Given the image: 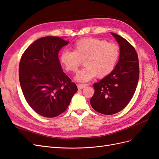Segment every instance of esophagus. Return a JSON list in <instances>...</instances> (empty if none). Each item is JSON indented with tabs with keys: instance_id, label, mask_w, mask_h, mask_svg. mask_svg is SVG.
Wrapping results in <instances>:
<instances>
[{
	"instance_id": "esophagus-1",
	"label": "esophagus",
	"mask_w": 159,
	"mask_h": 159,
	"mask_svg": "<svg viewBox=\"0 0 159 159\" xmlns=\"http://www.w3.org/2000/svg\"><path fill=\"white\" fill-rule=\"evenodd\" d=\"M85 86H86V85H85V84H78V89H81L84 88Z\"/></svg>"
}]
</instances>
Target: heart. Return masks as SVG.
<instances>
[{
  "mask_svg": "<svg viewBox=\"0 0 159 159\" xmlns=\"http://www.w3.org/2000/svg\"><path fill=\"white\" fill-rule=\"evenodd\" d=\"M119 55V47L114 43L96 38H84L75 43L74 51H62L60 61L67 71L75 72L84 60L85 66L75 78L80 82H85L96 75L99 78L108 76L116 66Z\"/></svg>",
  "mask_w": 159,
  "mask_h": 159,
  "instance_id": "b5f03b06",
  "label": "heart"
}]
</instances>
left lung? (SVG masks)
Instances as JSON below:
<instances>
[{"mask_svg":"<svg viewBox=\"0 0 159 159\" xmlns=\"http://www.w3.org/2000/svg\"><path fill=\"white\" fill-rule=\"evenodd\" d=\"M119 43L118 63L108 76L93 85L90 104L104 115H113L125 107L135 92L139 78V64L134 47L121 36L111 32Z\"/></svg>","mask_w":159,"mask_h":159,"instance_id":"obj_1","label":"left lung"}]
</instances>
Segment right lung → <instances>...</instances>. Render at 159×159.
Here are the masks:
<instances>
[{"label":"right lung","instance_id":"1","mask_svg":"<svg viewBox=\"0 0 159 159\" xmlns=\"http://www.w3.org/2000/svg\"><path fill=\"white\" fill-rule=\"evenodd\" d=\"M57 36L39 38L27 48L19 64L24 96L34 111L46 117L64 112L78 88L62 71L58 52L67 45Z\"/></svg>","mask_w":159,"mask_h":159}]
</instances>
